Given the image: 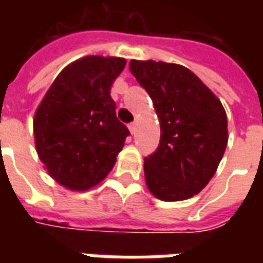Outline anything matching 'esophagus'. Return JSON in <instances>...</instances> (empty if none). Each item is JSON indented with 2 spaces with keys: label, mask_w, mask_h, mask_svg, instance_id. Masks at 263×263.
Wrapping results in <instances>:
<instances>
[{
  "label": "esophagus",
  "mask_w": 263,
  "mask_h": 263,
  "mask_svg": "<svg viewBox=\"0 0 263 263\" xmlns=\"http://www.w3.org/2000/svg\"><path fill=\"white\" fill-rule=\"evenodd\" d=\"M135 121L134 123H129L128 124V128H129V131H131V134H135Z\"/></svg>",
  "instance_id": "esophagus-1"
}]
</instances>
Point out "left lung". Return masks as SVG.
Wrapping results in <instances>:
<instances>
[{"label":"left lung","instance_id":"8db88e82","mask_svg":"<svg viewBox=\"0 0 263 263\" xmlns=\"http://www.w3.org/2000/svg\"><path fill=\"white\" fill-rule=\"evenodd\" d=\"M129 69L153 99L161 124L160 144L144 157L146 184L161 200L188 199L206 187L224 156V107L185 67L132 60Z\"/></svg>","mask_w":263,"mask_h":263}]
</instances>
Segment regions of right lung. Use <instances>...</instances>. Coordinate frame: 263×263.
Instances as JSON below:
<instances>
[{
  "mask_svg": "<svg viewBox=\"0 0 263 263\" xmlns=\"http://www.w3.org/2000/svg\"><path fill=\"white\" fill-rule=\"evenodd\" d=\"M125 67L119 57L88 55L51 84L34 119L36 152L61 185L84 191L102 181L124 147L128 128L116 117L110 86Z\"/></svg>",
  "mask_w": 263,
  "mask_h": 263,
  "instance_id": "1",
  "label": "right lung"
}]
</instances>
